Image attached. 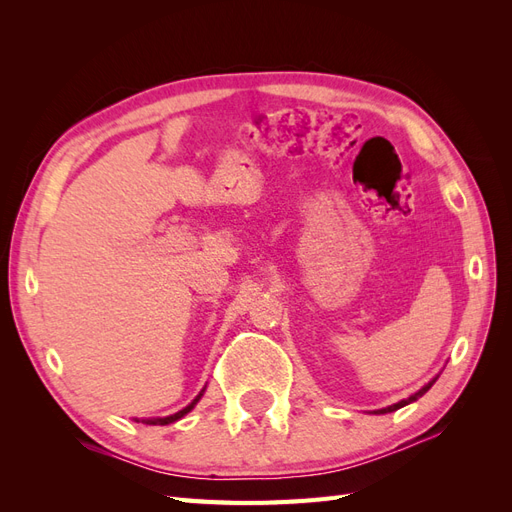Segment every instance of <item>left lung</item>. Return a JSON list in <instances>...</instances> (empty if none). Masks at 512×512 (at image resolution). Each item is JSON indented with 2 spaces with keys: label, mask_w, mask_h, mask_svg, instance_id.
Returning <instances> with one entry per match:
<instances>
[{
  "label": "left lung",
  "mask_w": 512,
  "mask_h": 512,
  "mask_svg": "<svg viewBox=\"0 0 512 512\" xmlns=\"http://www.w3.org/2000/svg\"><path fill=\"white\" fill-rule=\"evenodd\" d=\"M438 378H433L431 382H427L425 386H423V389L421 391H416L414 395H410L408 399H401V401H397V404H393V406H389V408H382V410H378V412H382V414H386V412H395V410H399V408H404V406H408V404H412V401H416L418 397H423L429 389H431V386H433V382H436Z\"/></svg>",
  "instance_id": "obj_1"
}]
</instances>
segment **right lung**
<instances>
[{"mask_svg":"<svg viewBox=\"0 0 512 512\" xmlns=\"http://www.w3.org/2000/svg\"><path fill=\"white\" fill-rule=\"evenodd\" d=\"M203 393H205V389L200 391V393L196 395V399L192 401V404H190V406H185L183 410H179V412H175V414H170V416H162V418H145L143 423H147V425H168V423H175V421H179V418H183L185 414H188V412L198 404V399L203 397Z\"/></svg>","mask_w":512,"mask_h":512,"instance_id":"right-lung-1","label":"right lung"}]
</instances>
